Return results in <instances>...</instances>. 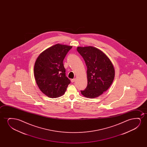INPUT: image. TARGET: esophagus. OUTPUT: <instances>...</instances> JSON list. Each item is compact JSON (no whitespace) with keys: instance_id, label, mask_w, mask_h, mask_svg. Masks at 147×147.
<instances>
[{"instance_id":"34e87169","label":"esophagus","mask_w":147,"mask_h":147,"mask_svg":"<svg viewBox=\"0 0 147 147\" xmlns=\"http://www.w3.org/2000/svg\"><path fill=\"white\" fill-rule=\"evenodd\" d=\"M75 78L72 79V80H71V82L72 83H74L75 82Z\"/></svg>"}]
</instances>
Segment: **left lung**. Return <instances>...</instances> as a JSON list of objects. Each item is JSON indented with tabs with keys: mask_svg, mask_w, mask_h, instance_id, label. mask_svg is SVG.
Listing matches in <instances>:
<instances>
[{
	"mask_svg": "<svg viewBox=\"0 0 147 147\" xmlns=\"http://www.w3.org/2000/svg\"><path fill=\"white\" fill-rule=\"evenodd\" d=\"M77 50L82 57L87 68V86L81 93L87 98H96L112 84L115 75L113 66L108 57L98 49L78 47Z\"/></svg>",
	"mask_w": 147,
	"mask_h": 147,
	"instance_id": "8db88e82",
	"label": "left lung"
}]
</instances>
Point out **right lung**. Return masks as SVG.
I'll return each instance as SVG.
<instances>
[{
	"mask_svg": "<svg viewBox=\"0 0 147 147\" xmlns=\"http://www.w3.org/2000/svg\"><path fill=\"white\" fill-rule=\"evenodd\" d=\"M72 48L65 45H55L42 52L36 61L35 80L40 91L49 97L62 96L70 83L66 76L63 60Z\"/></svg>",
	"mask_w": 147,
	"mask_h": 147,
	"instance_id": "1",
	"label": "right lung"
}]
</instances>
